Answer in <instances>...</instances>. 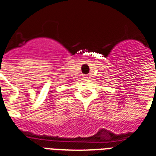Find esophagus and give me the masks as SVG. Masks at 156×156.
Wrapping results in <instances>:
<instances>
[{
	"instance_id": "esophagus-1",
	"label": "esophagus",
	"mask_w": 156,
	"mask_h": 156,
	"mask_svg": "<svg viewBox=\"0 0 156 156\" xmlns=\"http://www.w3.org/2000/svg\"><path fill=\"white\" fill-rule=\"evenodd\" d=\"M83 78H84V79H88L89 76L88 75H83Z\"/></svg>"
}]
</instances>
